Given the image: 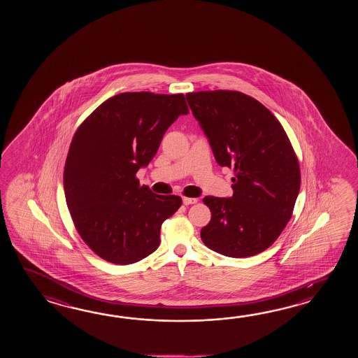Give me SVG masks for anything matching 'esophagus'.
<instances>
[{
	"label": "esophagus",
	"mask_w": 358,
	"mask_h": 358,
	"mask_svg": "<svg viewBox=\"0 0 358 358\" xmlns=\"http://www.w3.org/2000/svg\"><path fill=\"white\" fill-rule=\"evenodd\" d=\"M197 201V198L182 197V203L185 206L194 205Z\"/></svg>",
	"instance_id": "34e87169"
}]
</instances>
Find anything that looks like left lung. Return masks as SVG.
Segmentation results:
<instances>
[{
  "mask_svg": "<svg viewBox=\"0 0 358 358\" xmlns=\"http://www.w3.org/2000/svg\"><path fill=\"white\" fill-rule=\"evenodd\" d=\"M220 166L234 169L233 197L207 196L211 220L202 242L228 257L267 250L292 217L301 187L297 155L282 124L257 99L242 92L185 94Z\"/></svg>",
  "mask_w": 358,
  "mask_h": 358,
  "instance_id": "1",
  "label": "left lung"
}]
</instances>
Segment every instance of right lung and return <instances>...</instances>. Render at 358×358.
Masks as SVG:
<instances>
[{
    "mask_svg": "<svg viewBox=\"0 0 358 358\" xmlns=\"http://www.w3.org/2000/svg\"><path fill=\"white\" fill-rule=\"evenodd\" d=\"M189 113L182 93L125 92L101 103L76 129L64 168V189L78 234L116 265L134 264L157 250L162 222L182 206L139 184L161 139Z\"/></svg>",
    "mask_w": 358,
    "mask_h": 358,
    "instance_id": "right-lung-1",
    "label": "right lung"
}]
</instances>
